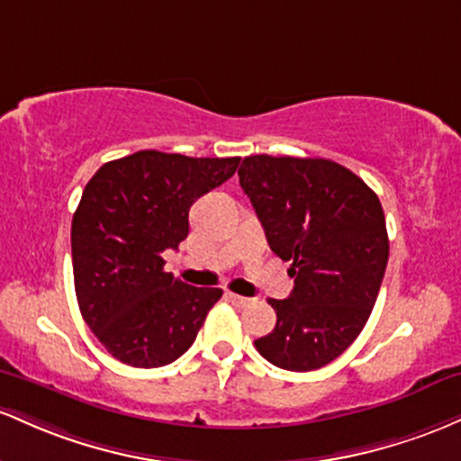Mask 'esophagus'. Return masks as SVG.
<instances>
[{"mask_svg":"<svg viewBox=\"0 0 461 461\" xmlns=\"http://www.w3.org/2000/svg\"><path fill=\"white\" fill-rule=\"evenodd\" d=\"M226 298H229L230 303L235 304V307H248V304L252 303L250 298H246V296H240V294H232V292L226 294Z\"/></svg>","mask_w":461,"mask_h":461,"instance_id":"34e87169","label":"esophagus"}]
</instances>
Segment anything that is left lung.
Here are the masks:
<instances>
[{
	"label": "left lung",
	"mask_w": 461,
	"mask_h": 461,
	"mask_svg": "<svg viewBox=\"0 0 461 461\" xmlns=\"http://www.w3.org/2000/svg\"><path fill=\"white\" fill-rule=\"evenodd\" d=\"M240 185L296 276L285 300L270 298L276 327L255 339L257 350L283 370L322 368L355 342L379 296L390 255L384 206L327 158L255 154L241 163Z\"/></svg>",
	"instance_id": "obj_1"
}]
</instances>
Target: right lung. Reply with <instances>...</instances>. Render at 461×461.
<instances>
[{
  "label": "right lung",
  "mask_w": 461,
  "mask_h": 461,
  "mask_svg": "<svg viewBox=\"0 0 461 461\" xmlns=\"http://www.w3.org/2000/svg\"><path fill=\"white\" fill-rule=\"evenodd\" d=\"M240 157L191 158L141 149L104 163L71 221L77 307L122 364L158 368L194 344L217 287L165 272L163 252L189 235V209L235 174Z\"/></svg>",
  "instance_id": "add662e5"
}]
</instances>
